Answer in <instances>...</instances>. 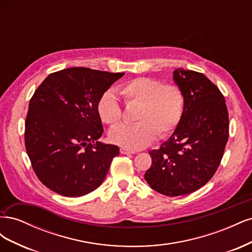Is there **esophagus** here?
<instances>
[{
  "label": "esophagus",
  "mask_w": 252,
  "mask_h": 252,
  "mask_svg": "<svg viewBox=\"0 0 252 252\" xmlns=\"http://www.w3.org/2000/svg\"><path fill=\"white\" fill-rule=\"evenodd\" d=\"M120 152H121L122 155H132V154H134V151L129 150V149L124 148V147H121L120 148Z\"/></svg>",
  "instance_id": "esophagus-1"
}]
</instances>
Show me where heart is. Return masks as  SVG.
<instances>
[{
  "instance_id": "1",
  "label": "heart",
  "mask_w": 252,
  "mask_h": 252,
  "mask_svg": "<svg viewBox=\"0 0 252 252\" xmlns=\"http://www.w3.org/2000/svg\"><path fill=\"white\" fill-rule=\"evenodd\" d=\"M126 105H139L134 124H120L109 131V140L121 147L139 150L158 136L171 134L185 111V95L175 84H163L155 78L138 77L118 87ZM97 116L103 123L114 125L122 119V107L111 90H106L96 102Z\"/></svg>"
}]
</instances>
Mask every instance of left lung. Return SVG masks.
<instances>
[{
    "label": "left lung",
    "mask_w": 252,
    "mask_h": 252,
    "mask_svg": "<svg viewBox=\"0 0 252 252\" xmlns=\"http://www.w3.org/2000/svg\"><path fill=\"white\" fill-rule=\"evenodd\" d=\"M173 80L185 95V111L170 138L149 151L145 180L164 195L189 194L218 170L229 136L225 97L206 75L178 68Z\"/></svg>",
    "instance_id": "8db88e82"
}]
</instances>
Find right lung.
I'll return each instance as SVG.
<instances>
[{
    "mask_svg": "<svg viewBox=\"0 0 252 252\" xmlns=\"http://www.w3.org/2000/svg\"><path fill=\"white\" fill-rule=\"evenodd\" d=\"M124 74L66 68L50 73L34 91L25 147L37 179L52 191L82 196L103 183L120 149L98 141L103 125L96 102Z\"/></svg>",
    "mask_w": 252,
    "mask_h": 252,
    "instance_id": "1",
    "label": "right lung"
}]
</instances>
